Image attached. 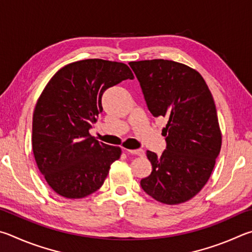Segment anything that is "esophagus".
<instances>
[{"label":"esophagus","mask_w":252,"mask_h":252,"mask_svg":"<svg viewBox=\"0 0 252 252\" xmlns=\"http://www.w3.org/2000/svg\"><path fill=\"white\" fill-rule=\"evenodd\" d=\"M125 152H127L128 154H131V155H137V156L145 155L143 149H125Z\"/></svg>","instance_id":"1"}]
</instances>
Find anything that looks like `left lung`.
Listing matches in <instances>:
<instances>
[{
    "label": "left lung",
    "mask_w": 252,
    "mask_h": 252,
    "mask_svg": "<svg viewBox=\"0 0 252 252\" xmlns=\"http://www.w3.org/2000/svg\"><path fill=\"white\" fill-rule=\"evenodd\" d=\"M149 112L164 117L166 149L147 151L152 174L140 180L157 201L177 205L191 199L211 175L221 148L217 110L208 86L197 70L168 60L130 62Z\"/></svg>",
    "instance_id": "8db88e82"
}]
</instances>
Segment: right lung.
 <instances>
[{
    "label": "right lung",
    "mask_w": 252,
    "mask_h": 252,
    "mask_svg": "<svg viewBox=\"0 0 252 252\" xmlns=\"http://www.w3.org/2000/svg\"><path fill=\"white\" fill-rule=\"evenodd\" d=\"M133 78L126 64L90 59L64 66L44 88L33 114L32 146L39 171L60 196L96 191L121 157V148L99 143L90 129L103 112L104 92Z\"/></svg>",
    "instance_id": "obj_1"
}]
</instances>
